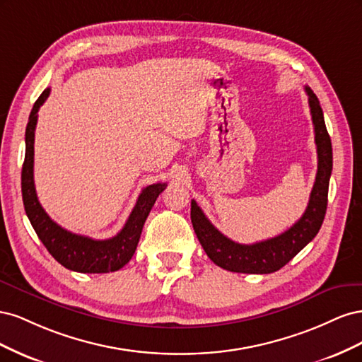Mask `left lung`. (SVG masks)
<instances>
[{
  "label": "left lung",
  "instance_id": "obj_1",
  "mask_svg": "<svg viewBox=\"0 0 362 362\" xmlns=\"http://www.w3.org/2000/svg\"><path fill=\"white\" fill-rule=\"evenodd\" d=\"M305 92L308 95L319 158L308 206L299 221L281 235L254 245H240L214 228L196 201H192L190 217L196 237L208 258L218 267L235 273H273L286 266L319 233L327 205V189L332 172V145L319 100L308 86H305Z\"/></svg>",
  "mask_w": 362,
  "mask_h": 362
}]
</instances>
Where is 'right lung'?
<instances>
[{"label":"right lung","mask_w":362,"mask_h":362,"mask_svg":"<svg viewBox=\"0 0 362 362\" xmlns=\"http://www.w3.org/2000/svg\"><path fill=\"white\" fill-rule=\"evenodd\" d=\"M51 89H45L33 105L25 129V158L21 173V187L25 213L31 226L35 228L40 242L63 267L80 273H108L122 269L133 258L146 217L154 206L158 194L166 189V184H151L141 190L127 223L120 231L107 240H93L57 225L43 210L35 189L33 166H35V129L37 112L47 101Z\"/></svg>","instance_id":"right-lung-1"}]
</instances>
